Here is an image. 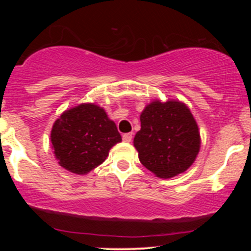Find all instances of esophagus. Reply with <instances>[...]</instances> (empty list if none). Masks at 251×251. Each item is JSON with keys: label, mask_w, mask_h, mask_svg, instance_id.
Segmentation results:
<instances>
[{"label": "esophagus", "mask_w": 251, "mask_h": 251, "mask_svg": "<svg viewBox=\"0 0 251 251\" xmlns=\"http://www.w3.org/2000/svg\"><path fill=\"white\" fill-rule=\"evenodd\" d=\"M132 138H133V135H132V133H125L123 135V140L125 143H129L132 140Z\"/></svg>", "instance_id": "esophagus-1"}]
</instances>
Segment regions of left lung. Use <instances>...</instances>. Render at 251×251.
<instances>
[{
    "mask_svg": "<svg viewBox=\"0 0 251 251\" xmlns=\"http://www.w3.org/2000/svg\"><path fill=\"white\" fill-rule=\"evenodd\" d=\"M142 128L134 137L140 163L160 178L186 171L200 152L198 126L179 101H153L140 114Z\"/></svg>",
    "mask_w": 251,
    "mask_h": 251,
    "instance_id": "1",
    "label": "left lung"
}]
</instances>
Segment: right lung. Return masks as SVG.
Instances as JSON below:
<instances>
[{
	"mask_svg": "<svg viewBox=\"0 0 251 251\" xmlns=\"http://www.w3.org/2000/svg\"><path fill=\"white\" fill-rule=\"evenodd\" d=\"M50 140L60 165L73 174L85 175L102 164L109 149L122 142V135L103 108L81 103L54 123Z\"/></svg>",
	"mask_w": 251,
	"mask_h": 251,
	"instance_id": "right-lung-1",
	"label": "right lung"
}]
</instances>
